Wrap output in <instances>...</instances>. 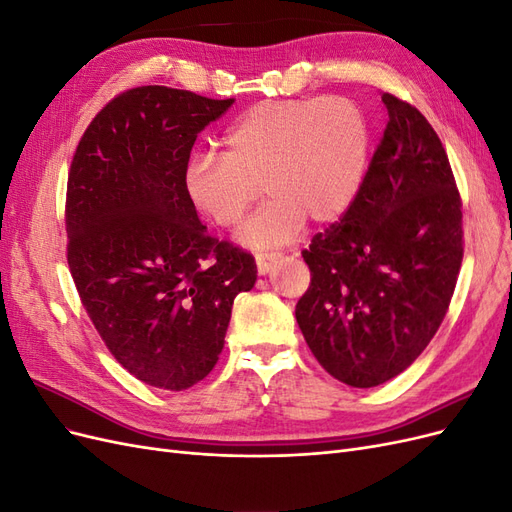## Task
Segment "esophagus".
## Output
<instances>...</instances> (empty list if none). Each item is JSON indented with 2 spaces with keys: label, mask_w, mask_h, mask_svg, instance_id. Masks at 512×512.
<instances>
[{
  "label": "esophagus",
  "mask_w": 512,
  "mask_h": 512,
  "mask_svg": "<svg viewBox=\"0 0 512 512\" xmlns=\"http://www.w3.org/2000/svg\"><path fill=\"white\" fill-rule=\"evenodd\" d=\"M277 260H280V254H258V256H256L258 273H260V275H267V273L273 269V265H275Z\"/></svg>",
  "instance_id": "34e87169"
}]
</instances>
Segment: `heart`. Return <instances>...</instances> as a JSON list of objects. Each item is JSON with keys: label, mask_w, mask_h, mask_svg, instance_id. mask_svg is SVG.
Wrapping results in <instances>:
<instances>
[{"label": "heart", "mask_w": 512, "mask_h": 512, "mask_svg": "<svg viewBox=\"0 0 512 512\" xmlns=\"http://www.w3.org/2000/svg\"><path fill=\"white\" fill-rule=\"evenodd\" d=\"M369 158V123L346 98L254 104L224 134V156L196 153L183 190L215 228L237 226L260 192L267 196L237 232L250 250H275L305 222L331 224L359 194Z\"/></svg>", "instance_id": "b5f03b06"}]
</instances>
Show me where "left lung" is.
I'll list each match as a JSON object with an SVG mask.
<instances>
[{"label":"left lung","instance_id":"obj_1","mask_svg":"<svg viewBox=\"0 0 512 512\" xmlns=\"http://www.w3.org/2000/svg\"><path fill=\"white\" fill-rule=\"evenodd\" d=\"M389 123L342 222L303 252L312 284L294 316L333 378L371 389L421 354L451 303L463 258L461 200L446 151L408 102Z\"/></svg>","mask_w":512,"mask_h":512}]
</instances>
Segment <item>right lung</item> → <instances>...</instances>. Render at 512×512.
<instances>
[{"label":"right lung","mask_w":512,"mask_h":512,"mask_svg":"<svg viewBox=\"0 0 512 512\" xmlns=\"http://www.w3.org/2000/svg\"><path fill=\"white\" fill-rule=\"evenodd\" d=\"M235 102L147 85L89 123L68 175V265L106 348L149 386L185 391L220 359L256 262L209 237L183 190L196 136Z\"/></svg>","instance_id":"add662e5"}]
</instances>
